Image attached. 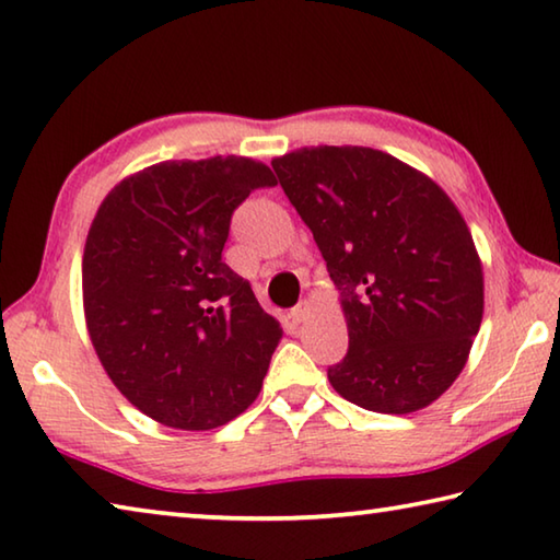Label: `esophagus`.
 Masks as SVG:
<instances>
[{
	"mask_svg": "<svg viewBox=\"0 0 560 560\" xmlns=\"http://www.w3.org/2000/svg\"><path fill=\"white\" fill-rule=\"evenodd\" d=\"M308 308H311V306H308V301H301L299 306H293V308H291V313H289V315H291V320H293V323H303V320H306Z\"/></svg>",
	"mask_w": 560,
	"mask_h": 560,
	"instance_id": "1",
	"label": "esophagus"
}]
</instances>
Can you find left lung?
Instances as JSON below:
<instances>
[{
    "label": "left lung",
    "mask_w": 560,
    "mask_h": 560,
    "mask_svg": "<svg viewBox=\"0 0 560 560\" xmlns=\"http://www.w3.org/2000/svg\"><path fill=\"white\" fill-rule=\"evenodd\" d=\"M271 166L340 291L350 348L328 368L332 389L377 413L439 399L485 308L482 264L453 200L368 147L299 149Z\"/></svg>",
    "instance_id": "obj_1"
}]
</instances>
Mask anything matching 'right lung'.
<instances>
[{"label":"right lung","instance_id":"obj_1","mask_svg":"<svg viewBox=\"0 0 560 560\" xmlns=\"http://www.w3.org/2000/svg\"><path fill=\"white\" fill-rule=\"evenodd\" d=\"M271 186V168L245 156L161 161L100 206L83 254L88 332L149 419L210 431L259 396L281 325L222 247L232 212Z\"/></svg>","mask_w":560,"mask_h":560}]
</instances>
